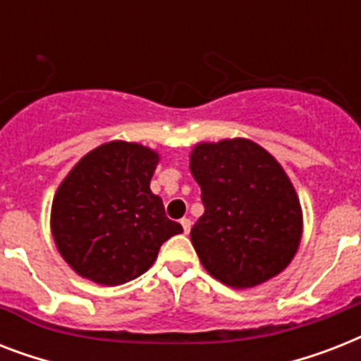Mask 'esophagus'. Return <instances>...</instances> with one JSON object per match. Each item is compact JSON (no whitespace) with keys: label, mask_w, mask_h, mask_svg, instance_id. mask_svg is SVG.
I'll use <instances>...</instances> for the list:
<instances>
[{"label":"esophagus","mask_w":361,"mask_h":361,"mask_svg":"<svg viewBox=\"0 0 361 361\" xmlns=\"http://www.w3.org/2000/svg\"><path fill=\"white\" fill-rule=\"evenodd\" d=\"M180 223H181V226H183V232H185V234H189V231H191V219H189V217H183Z\"/></svg>","instance_id":"esophagus-1"}]
</instances>
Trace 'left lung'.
Here are the masks:
<instances>
[{"label": "left lung", "instance_id": "8db88e82", "mask_svg": "<svg viewBox=\"0 0 361 361\" xmlns=\"http://www.w3.org/2000/svg\"><path fill=\"white\" fill-rule=\"evenodd\" d=\"M189 169L204 214L191 241L212 277L251 288L281 274L302 240V206L274 155L247 138L200 142Z\"/></svg>", "mask_w": 361, "mask_h": 361}]
</instances>
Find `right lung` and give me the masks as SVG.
<instances>
[{
    "mask_svg": "<svg viewBox=\"0 0 361 361\" xmlns=\"http://www.w3.org/2000/svg\"><path fill=\"white\" fill-rule=\"evenodd\" d=\"M157 163L149 147L112 140L86 153L59 183L50 226L76 274L123 285L152 268L164 241L183 232L149 189Z\"/></svg>",
    "mask_w": 361,
    "mask_h": 361,
    "instance_id": "add662e5",
    "label": "right lung"
}]
</instances>
